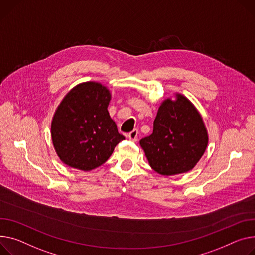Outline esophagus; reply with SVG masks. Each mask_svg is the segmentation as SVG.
I'll use <instances>...</instances> for the list:
<instances>
[{
	"label": "esophagus",
	"mask_w": 255,
	"mask_h": 255,
	"mask_svg": "<svg viewBox=\"0 0 255 255\" xmlns=\"http://www.w3.org/2000/svg\"><path fill=\"white\" fill-rule=\"evenodd\" d=\"M128 138L131 140V141H137V138H138V130L137 129H134L133 131H131L129 134H128Z\"/></svg>",
	"instance_id": "34e87169"
}]
</instances>
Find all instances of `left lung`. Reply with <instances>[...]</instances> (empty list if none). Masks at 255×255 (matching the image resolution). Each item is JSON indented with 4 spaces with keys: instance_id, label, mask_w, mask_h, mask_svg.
<instances>
[{
    "instance_id": "obj_1",
    "label": "left lung",
    "mask_w": 255,
    "mask_h": 255,
    "mask_svg": "<svg viewBox=\"0 0 255 255\" xmlns=\"http://www.w3.org/2000/svg\"><path fill=\"white\" fill-rule=\"evenodd\" d=\"M175 95V100L167 98L161 104L152 133L139 141L149 166L166 176L192 170L208 144L200 113L185 96Z\"/></svg>"
}]
</instances>
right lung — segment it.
<instances>
[{
	"label": "right lung",
	"mask_w": 255,
	"mask_h": 255,
	"mask_svg": "<svg viewBox=\"0 0 255 255\" xmlns=\"http://www.w3.org/2000/svg\"><path fill=\"white\" fill-rule=\"evenodd\" d=\"M111 98L110 90L97 82L81 83L64 96L51 123V137L65 165L93 170L125 139L110 117Z\"/></svg>",
	"instance_id": "add662e5"
}]
</instances>
